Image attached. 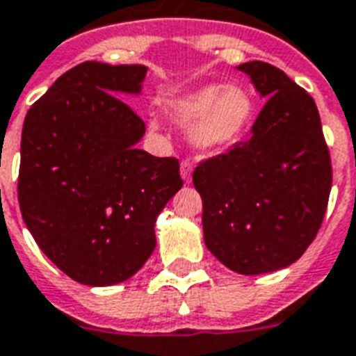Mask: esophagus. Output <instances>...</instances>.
<instances>
[{"mask_svg": "<svg viewBox=\"0 0 356 356\" xmlns=\"http://www.w3.org/2000/svg\"><path fill=\"white\" fill-rule=\"evenodd\" d=\"M192 172H194L192 162H188V160H183V162H181V177H183L186 183H190V179H192Z\"/></svg>", "mask_w": 356, "mask_h": 356, "instance_id": "esophagus-1", "label": "esophagus"}]
</instances>
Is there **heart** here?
Segmentation results:
<instances>
[{
    "label": "heart",
    "mask_w": 356,
    "mask_h": 356,
    "mask_svg": "<svg viewBox=\"0 0 356 356\" xmlns=\"http://www.w3.org/2000/svg\"><path fill=\"white\" fill-rule=\"evenodd\" d=\"M164 110L181 124H190L188 140L197 151H224L250 130L256 106L237 86H205L166 100ZM156 129V123H151Z\"/></svg>",
    "instance_id": "obj_1"
}]
</instances>
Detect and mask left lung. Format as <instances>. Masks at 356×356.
Segmentation results:
<instances>
[{
  "label": "left lung",
  "mask_w": 356,
  "mask_h": 356,
  "mask_svg": "<svg viewBox=\"0 0 356 356\" xmlns=\"http://www.w3.org/2000/svg\"><path fill=\"white\" fill-rule=\"evenodd\" d=\"M268 97L248 140L202 160L192 181L203 200V238L238 275L291 265L321 227L332 166L317 106L284 70L237 67Z\"/></svg>",
  "instance_id": "8db88e82"
}]
</instances>
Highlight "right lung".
Returning <instances> with one entry per match:
<instances>
[{"label":"right lung","mask_w":356,"mask_h":356,"mask_svg":"<svg viewBox=\"0 0 356 356\" xmlns=\"http://www.w3.org/2000/svg\"><path fill=\"white\" fill-rule=\"evenodd\" d=\"M147 67L86 61L59 76L24 121L22 218L59 270L83 286L129 280L156 246L154 222L183 186L175 156L136 147Z\"/></svg>","instance_id":"1"}]
</instances>
